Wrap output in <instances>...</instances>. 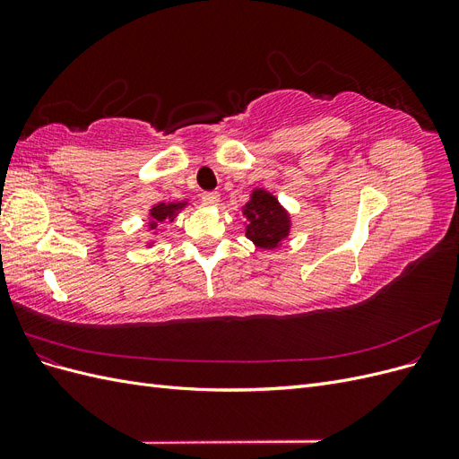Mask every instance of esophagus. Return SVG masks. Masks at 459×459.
Returning <instances> with one entry per match:
<instances>
[{
    "instance_id": "esophagus-1",
    "label": "esophagus",
    "mask_w": 459,
    "mask_h": 459,
    "mask_svg": "<svg viewBox=\"0 0 459 459\" xmlns=\"http://www.w3.org/2000/svg\"><path fill=\"white\" fill-rule=\"evenodd\" d=\"M203 203L206 204V206H216L218 203H220V193H216V191H206V193H203Z\"/></svg>"
}]
</instances>
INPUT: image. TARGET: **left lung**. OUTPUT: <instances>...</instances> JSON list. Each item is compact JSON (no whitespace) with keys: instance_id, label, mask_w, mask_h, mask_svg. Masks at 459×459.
<instances>
[{"instance_id":"obj_1","label":"left lung","mask_w":459,"mask_h":459,"mask_svg":"<svg viewBox=\"0 0 459 459\" xmlns=\"http://www.w3.org/2000/svg\"><path fill=\"white\" fill-rule=\"evenodd\" d=\"M243 214L248 220L247 238L258 248H275L289 235V214L268 191L255 189Z\"/></svg>"}]
</instances>
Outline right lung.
<instances>
[{
  "mask_svg": "<svg viewBox=\"0 0 459 459\" xmlns=\"http://www.w3.org/2000/svg\"><path fill=\"white\" fill-rule=\"evenodd\" d=\"M187 203H159L157 206L151 208V221H149V228L155 230L160 221H166V220H174L176 214L182 211V208L186 206Z\"/></svg>",
  "mask_w": 459,
  "mask_h": 459,
  "instance_id": "obj_1",
  "label": "right lung"
}]
</instances>
